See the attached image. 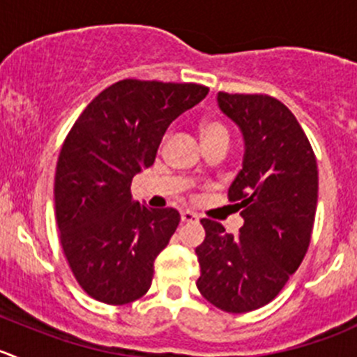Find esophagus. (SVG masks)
<instances>
[{"label":"esophagus","mask_w":357,"mask_h":357,"mask_svg":"<svg viewBox=\"0 0 357 357\" xmlns=\"http://www.w3.org/2000/svg\"><path fill=\"white\" fill-rule=\"evenodd\" d=\"M181 221L183 222H197L199 221V214H195V212H192V211H183Z\"/></svg>","instance_id":"34e87169"}]
</instances>
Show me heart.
I'll return each instance as SVG.
<instances>
[{
    "label": "heart",
    "instance_id": "heart-1",
    "mask_svg": "<svg viewBox=\"0 0 357 357\" xmlns=\"http://www.w3.org/2000/svg\"><path fill=\"white\" fill-rule=\"evenodd\" d=\"M200 136L202 142L211 143V142H229V132L222 122L215 121V119H207L200 124Z\"/></svg>",
    "mask_w": 357,
    "mask_h": 357
}]
</instances>
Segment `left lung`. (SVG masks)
<instances>
[{
  "label": "left lung",
  "mask_w": 357,
  "mask_h": 357,
  "mask_svg": "<svg viewBox=\"0 0 357 357\" xmlns=\"http://www.w3.org/2000/svg\"><path fill=\"white\" fill-rule=\"evenodd\" d=\"M218 105L245 142L243 167L228 190L243 226L231 235L202 219L197 289L215 307L240 314L269 304L301 266L314 225L318 165L307 136L280 100L219 91Z\"/></svg>",
  "instance_id": "obj_1"
}]
</instances>
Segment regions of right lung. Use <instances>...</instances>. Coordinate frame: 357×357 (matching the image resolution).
Listing matches in <instances>:
<instances>
[{
    "label": "right lung",
    "mask_w": 357,
    "mask_h": 357,
    "mask_svg": "<svg viewBox=\"0 0 357 357\" xmlns=\"http://www.w3.org/2000/svg\"><path fill=\"white\" fill-rule=\"evenodd\" d=\"M207 93L193 82L124 79L103 89L68 131L56 162V225L89 297L124 305L149 291L153 262L181 218L176 208L132 200L131 181L153 164L169 124Z\"/></svg>",
    "instance_id": "obj_1"
}]
</instances>
